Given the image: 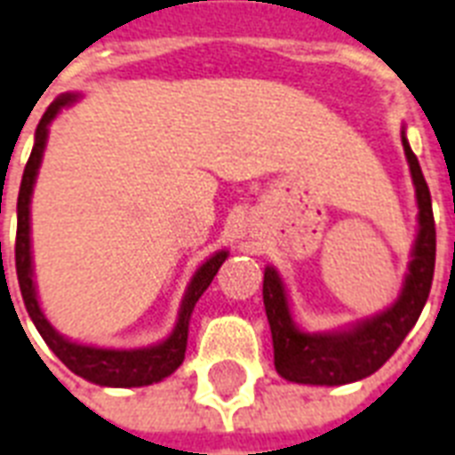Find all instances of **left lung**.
Returning a JSON list of instances; mask_svg holds the SVG:
<instances>
[{
    "mask_svg": "<svg viewBox=\"0 0 455 455\" xmlns=\"http://www.w3.org/2000/svg\"><path fill=\"white\" fill-rule=\"evenodd\" d=\"M401 140H403L405 159L411 166L412 186L418 197V238L412 245V259L408 265L401 296L391 307L374 317L360 320L353 327L341 331H324V334H307L296 327L291 317L286 286L279 272L274 267H267L262 298L272 329L274 367L283 379L296 384H315V387H341V384L365 379L396 353L427 303L436 255L432 196L422 176L420 162L408 145L405 131Z\"/></svg>",
    "mask_w": 455,
    "mask_h": 455,
    "instance_id": "8db88e82",
    "label": "left lung"
}]
</instances>
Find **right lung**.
I'll return each instance as SVG.
<instances>
[{"instance_id":"right-lung-1","label":"right lung","mask_w":455,"mask_h":455,"mask_svg":"<svg viewBox=\"0 0 455 455\" xmlns=\"http://www.w3.org/2000/svg\"><path fill=\"white\" fill-rule=\"evenodd\" d=\"M76 102V95H61L59 100L47 107L43 119L37 124L35 131V145L30 157H28L26 172L20 179L19 190V228H16V274H19V286L26 310L30 320L37 327L44 343L50 346L54 355L64 363L68 370L83 379L100 384V387H148L155 381H162L172 372L179 370V365L186 358V343H188V322L196 307L197 298L203 296L207 286L212 283L214 274L220 272L224 259L228 258L227 251L214 252L212 258L204 265H200L193 279H190L186 296H183L181 310H179V322L164 341L148 346V348H133V351H116V348H95V346H83V343L68 341L61 336L57 329L52 327L47 317H44L43 307L37 303V293H35L33 282V255H30V197H33V186L37 179V169L43 162L44 145H47V133H50V124L54 121L64 107Z\"/></svg>"}]
</instances>
